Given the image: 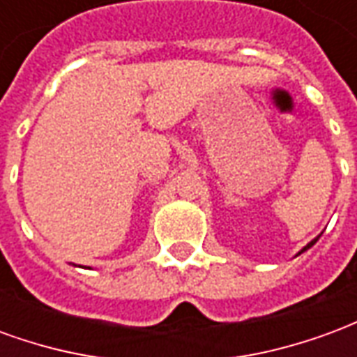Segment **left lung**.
Wrapping results in <instances>:
<instances>
[{
	"label": "left lung",
	"instance_id": "1",
	"mask_svg": "<svg viewBox=\"0 0 357 357\" xmlns=\"http://www.w3.org/2000/svg\"><path fill=\"white\" fill-rule=\"evenodd\" d=\"M315 241H317V239H314V241H312V243H307V245H306V247H304V248H302V250H300V252H298V255H302V252H304V250H307V248H310V247H312V245H314V243H315Z\"/></svg>",
	"mask_w": 357,
	"mask_h": 357
}]
</instances>
